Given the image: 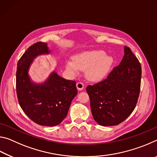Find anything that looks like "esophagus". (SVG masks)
Wrapping results in <instances>:
<instances>
[{
	"instance_id": "1",
	"label": "esophagus",
	"mask_w": 157,
	"mask_h": 157,
	"mask_svg": "<svg viewBox=\"0 0 157 157\" xmlns=\"http://www.w3.org/2000/svg\"><path fill=\"white\" fill-rule=\"evenodd\" d=\"M76 86H77V88H78V90H82L84 89V85L83 83H82V82H78V83H77Z\"/></svg>"
}]
</instances>
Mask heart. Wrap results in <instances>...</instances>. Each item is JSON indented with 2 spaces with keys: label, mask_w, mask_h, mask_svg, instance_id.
<instances>
[{
  "label": "heart",
  "mask_w": 157,
  "mask_h": 157,
  "mask_svg": "<svg viewBox=\"0 0 157 157\" xmlns=\"http://www.w3.org/2000/svg\"><path fill=\"white\" fill-rule=\"evenodd\" d=\"M113 59L106 55L103 50H91L76 55L73 60L66 61V68L72 75H76L79 70H86V75L91 80H100L109 72Z\"/></svg>",
  "instance_id": "b5f03b06"
}]
</instances>
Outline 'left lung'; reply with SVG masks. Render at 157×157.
Returning a JSON list of instances; mask_svg holds the SVG:
<instances>
[{
	"mask_svg": "<svg viewBox=\"0 0 157 157\" xmlns=\"http://www.w3.org/2000/svg\"><path fill=\"white\" fill-rule=\"evenodd\" d=\"M118 66L107 78L86 87L93 117L98 124L113 126L126 120L139 99L141 66L129 47Z\"/></svg>",
	"mask_w": 157,
	"mask_h": 157,
	"instance_id": "left-lung-1",
	"label": "left lung"
}]
</instances>
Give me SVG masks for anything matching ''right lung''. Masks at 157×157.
Segmentation results:
<instances>
[{"instance_id": "obj_1", "label": "right lung", "mask_w": 157, "mask_h": 157, "mask_svg": "<svg viewBox=\"0 0 157 157\" xmlns=\"http://www.w3.org/2000/svg\"><path fill=\"white\" fill-rule=\"evenodd\" d=\"M47 44L36 42L23 53L17 63V94L24 113L34 123L55 126L67 116L71 103L78 94L76 82L67 80L53 72L44 84L32 82L28 69L37 55L48 54Z\"/></svg>"}]
</instances>
